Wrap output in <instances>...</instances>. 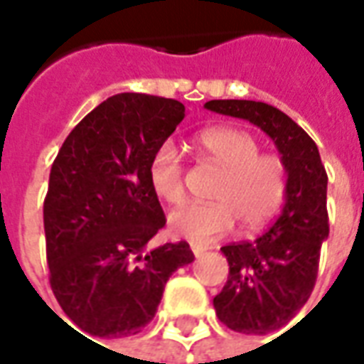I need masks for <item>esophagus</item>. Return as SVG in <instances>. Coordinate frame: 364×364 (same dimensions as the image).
Returning <instances> with one entry per match:
<instances>
[{
  "label": "esophagus",
  "mask_w": 364,
  "mask_h": 364,
  "mask_svg": "<svg viewBox=\"0 0 364 364\" xmlns=\"http://www.w3.org/2000/svg\"><path fill=\"white\" fill-rule=\"evenodd\" d=\"M191 252H193V255H195V257H200V255H203V253L206 252L205 247H200V245H191Z\"/></svg>",
  "instance_id": "esophagus-1"
}]
</instances>
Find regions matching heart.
<instances>
[{
  "label": "heart",
  "instance_id": "b5f03b06",
  "mask_svg": "<svg viewBox=\"0 0 364 364\" xmlns=\"http://www.w3.org/2000/svg\"><path fill=\"white\" fill-rule=\"evenodd\" d=\"M198 150L222 169L210 205H187L169 216V230L197 245H208L240 224L255 234L273 220L287 198L289 173L281 156L259 154V140L244 128L214 127L197 138ZM148 185L166 205L185 197L183 161L171 142L159 144L148 159Z\"/></svg>",
  "mask_w": 364,
  "mask_h": 364
}]
</instances>
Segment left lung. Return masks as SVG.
<instances>
[{"label": "left lung", "mask_w": 364, "mask_h": 364, "mask_svg": "<svg viewBox=\"0 0 364 364\" xmlns=\"http://www.w3.org/2000/svg\"><path fill=\"white\" fill-rule=\"evenodd\" d=\"M205 109L250 120L271 138L289 173L287 198L271 228L255 242L224 245L228 281L214 296L218 320L234 331L265 336L287 326L312 294L321 242L329 236L328 173L318 146L277 107L214 99Z\"/></svg>", "instance_id": "8db88e82"}]
</instances>
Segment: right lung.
<instances>
[{"label": "right lung", "instance_id": "add662e5", "mask_svg": "<svg viewBox=\"0 0 364 364\" xmlns=\"http://www.w3.org/2000/svg\"><path fill=\"white\" fill-rule=\"evenodd\" d=\"M183 119L175 99L112 95L83 117L52 164L44 198L50 287L90 336L142 331L169 277L195 259L187 242L151 245L166 216L148 185V159Z\"/></svg>", "mask_w": 364, "mask_h": 364}]
</instances>
